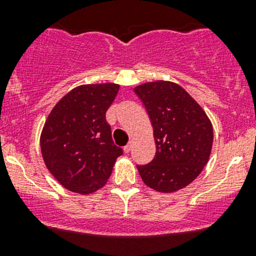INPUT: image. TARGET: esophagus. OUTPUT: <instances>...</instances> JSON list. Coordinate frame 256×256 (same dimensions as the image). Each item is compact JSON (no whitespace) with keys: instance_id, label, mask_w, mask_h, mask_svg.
<instances>
[{"instance_id":"34e87169","label":"esophagus","mask_w":256,"mask_h":256,"mask_svg":"<svg viewBox=\"0 0 256 256\" xmlns=\"http://www.w3.org/2000/svg\"><path fill=\"white\" fill-rule=\"evenodd\" d=\"M131 148H132V142H128L125 147H124V151H125L126 154H128V152L131 151Z\"/></svg>"}]
</instances>
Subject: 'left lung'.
I'll list each match as a JSON object with an SVG mask.
<instances>
[{
  "mask_svg": "<svg viewBox=\"0 0 256 256\" xmlns=\"http://www.w3.org/2000/svg\"><path fill=\"white\" fill-rule=\"evenodd\" d=\"M154 128L156 154L138 166L144 183L162 193L177 192L196 180L207 164L213 126L200 105L172 82L157 80L136 86Z\"/></svg>",
  "mask_w": 256,
  "mask_h": 256,
  "instance_id": "obj_1",
  "label": "left lung"
}]
</instances>
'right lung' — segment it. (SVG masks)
Masks as SVG:
<instances>
[{"label":"right lung","instance_id":"right-lung-1","mask_svg":"<svg viewBox=\"0 0 256 256\" xmlns=\"http://www.w3.org/2000/svg\"><path fill=\"white\" fill-rule=\"evenodd\" d=\"M118 89L114 82L74 88L46 120L40 134L42 157L53 177L72 192L90 194L104 187L122 154L105 118Z\"/></svg>","mask_w":256,"mask_h":256}]
</instances>
